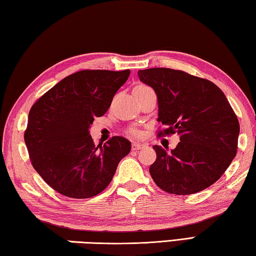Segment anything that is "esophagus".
<instances>
[{"instance_id": "obj_1", "label": "esophagus", "mask_w": 256, "mask_h": 256, "mask_svg": "<svg viewBox=\"0 0 256 256\" xmlns=\"http://www.w3.org/2000/svg\"><path fill=\"white\" fill-rule=\"evenodd\" d=\"M146 147L145 144H140V142H132V150H142Z\"/></svg>"}]
</instances>
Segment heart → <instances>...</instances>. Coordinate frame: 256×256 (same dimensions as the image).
I'll use <instances>...</instances> for the list:
<instances>
[{
	"mask_svg": "<svg viewBox=\"0 0 256 256\" xmlns=\"http://www.w3.org/2000/svg\"><path fill=\"white\" fill-rule=\"evenodd\" d=\"M136 88H147V86H145V85H137ZM132 134L134 136H138V135H140V132H138L137 130H135V129H132Z\"/></svg>",
	"mask_w": 256,
	"mask_h": 256,
	"instance_id": "b5f03b06",
	"label": "heart"
}]
</instances>
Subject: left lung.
<instances>
[{
    "label": "left lung",
    "mask_w": 256,
    "mask_h": 256,
    "mask_svg": "<svg viewBox=\"0 0 256 256\" xmlns=\"http://www.w3.org/2000/svg\"><path fill=\"white\" fill-rule=\"evenodd\" d=\"M142 83L158 96V118L176 132L180 142L168 152L158 145L150 173L160 189L172 194H192L219 180L237 152L240 124L224 92L208 80L183 70H138Z\"/></svg>",
    "instance_id": "1"
}]
</instances>
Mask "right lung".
<instances>
[{
    "label": "right lung",
    "instance_id": "right-lung-1",
    "mask_svg": "<svg viewBox=\"0 0 256 256\" xmlns=\"http://www.w3.org/2000/svg\"><path fill=\"white\" fill-rule=\"evenodd\" d=\"M130 70H80L62 78L30 109L24 142L32 166L60 194L91 198L109 186L132 150L114 136L98 147L90 136L94 116L109 109Z\"/></svg>",
    "mask_w": 256,
    "mask_h": 256
}]
</instances>
